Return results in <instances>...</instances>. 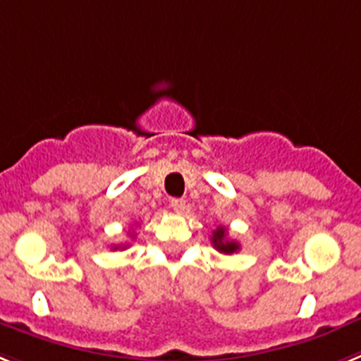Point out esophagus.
I'll return each instance as SVG.
<instances>
[{
	"instance_id": "obj_1",
	"label": "esophagus",
	"mask_w": 361,
	"mask_h": 361,
	"mask_svg": "<svg viewBox=\"0 0 361 361\" xmlns=\"http://www.w3.org/2000/svg\"><path fill=\"white\" fill-rule=\"evenodd\" d=\"M171 207H172V211L174 212H185V209H187V203H185V200L181 198H172L171 200Z\"/></svg>"
}]
</instances>
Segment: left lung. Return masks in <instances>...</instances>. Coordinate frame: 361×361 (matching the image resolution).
Listing matches in <instances>:
<instances>
[{
    "label": "left lung",
    "instance_id": "obj_1",
    "mask_svg": "<svg viewBox=\"0 0 361 361\" xmlns=\"http://www.w3.org/2000/svg\"><path fill=\"white\" fill-rule=\"evenodd\" d=\"M211 241L212 245H214V249L219 250V252H224V255H234V252L240 250V243L227 238V228L225 227L216 228L214 233H212Z\"/></svg>",
    "mask_w": 361,
    "mask_h": 361
}]
</instances>
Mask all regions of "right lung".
Masks as SVG:
<instances>
[{"label":"right lung","instance_id":"right-lung-1","mask_svg":"<svg viewBox=\"0 0 361 361\" xmlns=\"http://www.w3.org/2000/svg\"><path fill=\"white\" fill-rule=\"evenodd\" d=\"M125 247H127V245H116L114 249H125Z\"/></svg>","mask_w":361,"mask_h":361}]
</instances>
